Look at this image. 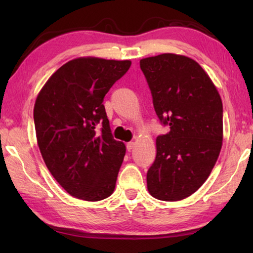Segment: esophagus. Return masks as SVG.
Returning a JSON list of instances; mask_svg holds the SVG:
<instances>
[{
    "instance_id": "obj_1",
    "label": "esophagus",
    "mask_w": 253,
    "mask_h": 253,
    "mask_svg": "<svg viewBox=\"0 0 253 253\" xmlns=\"http://www.w3.org/2000/svg\"><path fill=\"white\" fill-rule=\"evenodd\" d=\"M134 146H135V143L134 142H129V143L126 144V147H127V151L128 152H130L131 149L134 148Z\"/></svg>"
}]
</instances>
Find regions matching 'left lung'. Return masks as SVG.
<instances>
[{
  "label": "left lung",
  "mask_w": 253,
  "mask_h": 253,
  "mask_svg": "<svg viewBox=\"0 0 253 253\" xmlns=\"http://www.w3.org/2000/svg\"><path fill=\"white\" fill-rule=\"evenodd\" d=\"M160 121L169 125L156 138L147 190L161 201H181L199 190L217 161L223 140L220 93L195 60L163 53L140 60Z\"/></svg>",
  "instance_id": "obj_1"
}]
</instances>
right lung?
Wrapping results in <instances>:
<instances>
[{
  "label": "right lung",
  "mask_w": 253,
  "mask_h": 253,
  "mask_svg": "<svg viewBox=\"0 0 253 253\" xmlns=\"http://www.w3.org/2000/svg\"><path fill=\"white\" fill-rule=\"evenodd\" d=\"M130 65V60L76 58L60 67L37 97L38 146L55 181L74 198L96 202L115 190L126 146L113 138L102 101Z\"/></svg>",
  "instance_id": "add662e5"
}]
</instances>
